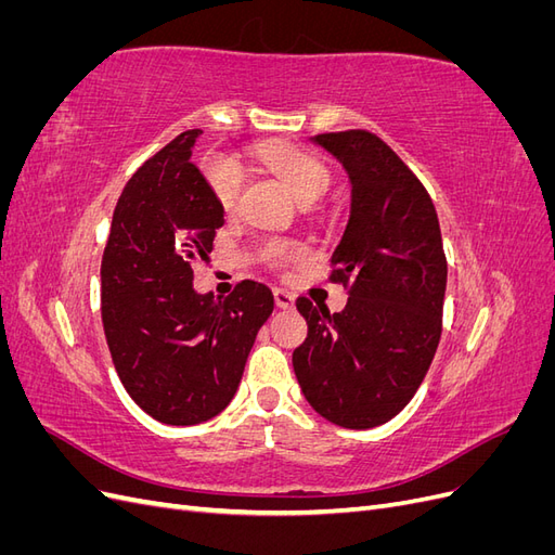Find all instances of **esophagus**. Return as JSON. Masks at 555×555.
Returning <instances> with one entry per match:
<instances>
[{"label": "esophagus", "mask_w": 555, "mask_h": 555, "mask_svg": "<svg viewBox=\"0 0 555 555\" xmlns=\"http://www.w3.org/2000/svg\"><path fill=\"white\" fill-rule=\"evenodd\" d=\"M273 296H275V306L278 308H294V294L292 292H287V289H273Z\"/></svg>", "instance_id": "obj_1"}]
</instances>
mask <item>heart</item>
Masks as SVG:
<instances>
[{
	"label": "heart",
	"mask_w": 555,
	"mask_h": 555,
	"mask_svg": "<svg viewBox=\"0 0 555 555\" xmlns=\"http://www.w3.org/2000/svg\"><path fill=\"white\" fill-rule=\"evenodd\" d=\"M259 159L268 171H273L284 184H287L289 192L304 206H312L314 201L322 198L331 184V173L326 166L298 147L268 143L259 147ZM208 182L215 198L220 201V206L224 210H233L238 206L241 176L236 169H231V166H215L208 173ZM266 257L275 266H284L304 259V249L294 243L273 241L266 245Z\"/></svg>",
	"instance_id": "1"
}]
</instances>
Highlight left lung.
<instances>
[{
  "instance_id": "1",
  "label": "left lung",
  "mask_w": 555,
  "mask_h": 555,
  "mask_svg": "<svg viewBox=\"0 0 555 555\" xmlns=\"http://www.w3.org/2000/svg\"><path fill=\"white\" fill-rule=\"evenodd\" d=\"M351 184L349 220L331 263L349 287L343 312L296 300L308 322L294 349L306 400L326 422L386 424L422 386L442 333L447 259L438 212L418 178L363 129L319 133Z\"/></svg>"
}]
</instances>
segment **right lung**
<instances>
[{
    "mask_svg": "<svg viewBox=\"0 0 555 555\" xmlns=\"http://www.w3.org/2000/svg\"><path fill=\"white\" fill-rule=\"evenodd\" d=\"M201 129L182 131L131 176L102 261V322L131 400L169 426H194L236 396L273 294L243 280L227 298L194 289L224 208L190 162Z\"/></svg>",
    "mask_w": 555,
    "mask_h": 555,
    "instance_id": "right-lung-1",
    "label": "right lung"
}]
</instances>
